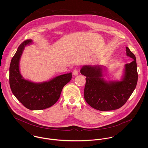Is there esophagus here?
Segmentation results:
<instances>
[{"mask_svg": "<svg viewBox=\"0 0 148 148\" xmlns=\"http://www.w3.org/2000/svg\"><path fill=\"white\" fill-rule=\"evenodd\" d=\"M73 74L75 75V76H76L79 74V70L78 69H75L73 70Z\"/></svg>", "mask_w": 148, "mask_h": 148, "instance_id": "esophagus-1", "label": "esophagus"}]
</instances>
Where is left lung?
<instances>
[{"mask_svg": "<svg viewBox=\"0 0 148 148\" xmlns=\"http://www.w3.org/2000/svg\"><path fill=\"white\" fill-rule=\"evenodd\" d=\"M127 55L134 60L126 64L125 75L121 82H106L101 66L85 65L80 70L86 76L84 99L92 108L101 111L112 110L124 106L136 88L138 73L135 55L126 47Z\"/></svg>", "mask_w": 148, "mask_h": 148, "instance_id": "1", "label": "left lung"}]
</instances>
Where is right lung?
<instances>
[{
    "instance_id": "obj_1",
    "label": "right lung",
    "mask_w": 148,
    "mask_h": 148,
    "mask_svg": "<svg viewBox=\"0 0 148 148\" xmlns=\"http://www.w3.org/2000/svg\"><path fill=\"white\" fill-rule=\"evenodd\" d=\"M31 42L30 39L24 40L13 56L10 66V85L12 93L25 108L34 110H42L58 101L64 86L72 79V73L40 84L23 79L19 72V60L24 46Z\"/></svg>"
}]
</instances>
